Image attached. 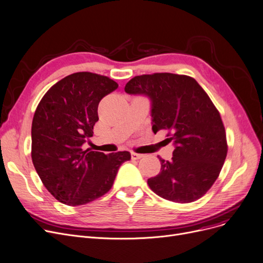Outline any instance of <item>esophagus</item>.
Wrapping results in <instances>:
<instances>
[{"mask_svg": "<svg viewBox=\"0 0 263 263\" xmlns=\"http://www.w3.org/2000/svg\"><path fill=\"white\" fill-rule=\"evenodd\" d=\"M132 158L133 159H140L143 157V154H138V153H135V152H132Z\"/></svg>", "mask_w": 263, "mask_h": 263, "instance_id": "1", "label": "esophagus"}]
</instances>
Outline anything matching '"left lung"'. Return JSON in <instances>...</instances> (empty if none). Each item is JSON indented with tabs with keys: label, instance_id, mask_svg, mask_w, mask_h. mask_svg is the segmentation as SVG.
Wrapping results in <instances>:
<instances>
[{
	"label": "left lung",
	"instance_id": "1",
	"mask_svg": "<svg viewBox=\"0 0 263 263\" xmlns=\"http://www.w3.org/2000/svg\"><path fill=\"white\" fill-rule=\"evenodd\" d=\"M130 95L151 101L152 129L168 130L173 142L170 161L147 184L156 195L173 202L201 198L214 184L227 156L226 132L218 110L192 77L158 72L136 76L125 85Z\"/></svg>",
	"mask_w": 263,
	"mask_h": 263
}]
</instances>
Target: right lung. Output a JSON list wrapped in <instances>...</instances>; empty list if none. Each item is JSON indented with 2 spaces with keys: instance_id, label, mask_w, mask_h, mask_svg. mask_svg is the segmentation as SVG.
Here are the masks:
<instances>
[{
  "instance_id": "obj_1",
  "label": "right lung",
  "mask_w": 263,
  "mask_h": 263,
  "mask_svg": "<svg viewBox=\"0 0 263 263\" xmlns=\"http://www.w3.org/2000/svg\"><path fill=\"white\" fill-rule=\"evenodd\" d=\"M106 76L81 71L57 82L44 95L32 122V161L48 192L76 206L110 191L127 151L83 149L93 136L101 99L118 89Z\"/></svg>"
}]
</instances>
